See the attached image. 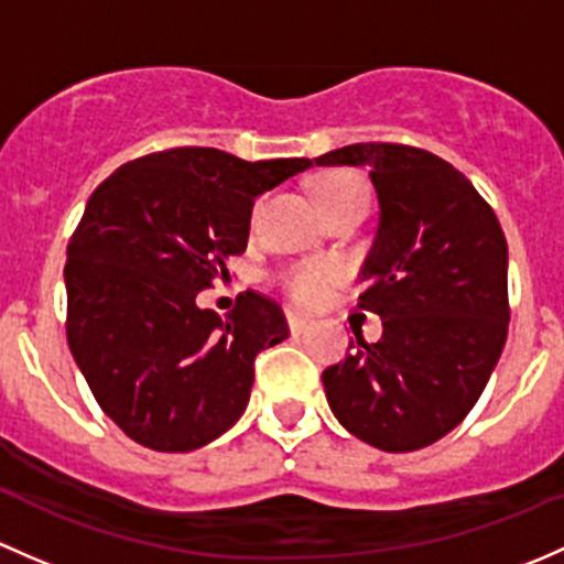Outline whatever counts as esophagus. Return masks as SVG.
Segmentation results:
<instances>
[{
  "label": "esophagus",
  "instance_id": "34e87169",
  "mask_svg": "<svg viewBox=\"0 0 564 564\" xmlns=\"http://www.w3.org/2000/svg\"><path fill=\"white\" fill-rule=\"evenodd\" d=\"M286 318H289V329L294 332V335H300V332H305V329H311V318L307 316H302V313H294V311H289L286 313Z\"/></svg>",
  "mask_w": 564,
  "mask_h": 564
}]
</instances>
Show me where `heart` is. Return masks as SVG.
<instances>
[{
    "label": "heart",
    "instance_id": "b5f03b06",
    "mask_svg": "<svg viewBox=\"0 0 564 564\" xmlns=\"http://www.w3.org/2000/svg\"><path fill=\"white\" fill-rule=\"evenodd\" d=\"M316 194L324 210H329L351 199H367V181L354 170H335L318 177ZM343 275H346L343 264L329 262V259H305V262L283 267L278 272V283L300 305H318Z\"/></svg>",
    "mask_w": 564,
    "mask_h": 564
}]
</instances>
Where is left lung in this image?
Here are the masks:
<instances>
[{"instance_id":"1","label":"left lung","mask_w":564,"mask_h":564,"mask_svg":"<svg viewBox=\"0 0 564 564\" xmlns=\"http://www.w3.org/2000/svg\"><path fill=\"white\" fill-rule=\"evenodd\" d=\"M316 164L370 170L381 221L359 294L383 335L324 370L337 422L381 452L441 441L473 405L508 337V242L489 203L435 153L357 142Z\"/></svg>"}]
</instances>
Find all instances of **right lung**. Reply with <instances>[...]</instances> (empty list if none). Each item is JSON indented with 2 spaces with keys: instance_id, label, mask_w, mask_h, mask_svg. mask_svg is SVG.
Listing matches in <instances>:
<instances>
[{
  "instance_id": "1",
  "label": "right lung",
  "mask_w": 564,
  "mask_h": 564,
  "mask_svg": "<svg viewBox=\"0 0 564 564\" xmlns=\"http://www.w3.org/2000/svg\"><path fill=\"white\" fill-rule=\"evenodd\" d=\"M311 164L183 145L94 188L67 246V343L94 400L134 443L194 452L242 416L253 359L286 340V316L251 289L227 318L197 307V294L246 251L253 199Z\"/></svg>"
}]
</instances>
